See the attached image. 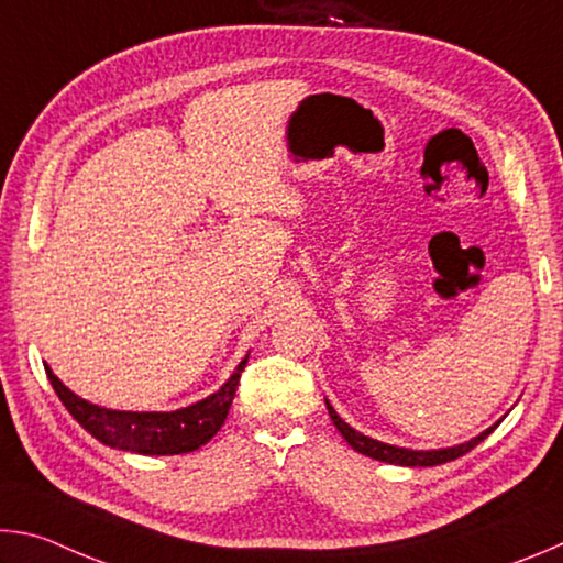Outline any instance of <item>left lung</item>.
Wrapping results in <instances>:
<instances>
[{"instance_id": "obj_1", "label": "left lung", "mask_w": 563, "mask_h": 563, "mask_svg": "<svg viewBox=\"0 0 563 563\" xmlns=\"http://www.w3.org/2000/svg\"><path fill=\"white\" fill-rule=\"evenodd\" d=\"M328 405V412H330V419L332 424L338 427V432L345 437V442L352 446V450L365 454V456H373V460L377 462H387V464H399V466H437V464H444V462H452L456 460V456H462L466 452H472L476 444H479L482 440H487V437L494 432L492 424L489 430H484L482 434L472 437L470 442H462V444H454V446H444V450H407V446H397V444H387V442H379V440H373V437L362 434L357 430H352V427L342 419L335 409H332V405L325 399Z\"/></svg>"}]
</instances>
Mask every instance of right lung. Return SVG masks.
Instances as JSON below:
<instances>
[{"label":"right lung","mask_w":563,"mask_h":563,"mask_svg":"<svg viewBox=\"0 0 563 563\" xmlns=\"http://www.w3.org/2000/svg\"><path fill=\"white\" fill-rule=\"evenodd\" d=\"M247 362V355L238 362L233 375L218 393L198 402L174 409V412H126V409H107L91 405L74 395L59 377L46 365V375L54 393L59 395L64 407L91 437L113 450L136 454H186L213 440V434L225 422L228 409L233 405L238 379Z\"/></svg>","instance_id":"1"}]
</instances>
